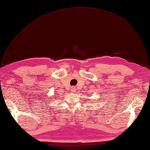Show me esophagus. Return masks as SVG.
Returning a JSON list of instances; mask_svg holds the SVG:
<instances>
[{
	"instance_id": "34e87169",
	"label": "esophagus",
	"mask_w": 150,
	"mask_h": 150,
	"mask_svg": "<svg viewBox=\"0 0 150 150\" xmlns=\"http://www.w3.org/2000/svg\"><path fill=\"white\" fill-rule=\"evenodd\" d=\"M75 91V88H72V91H73V92H74Z\"/></svg>"
}]
</instances>
